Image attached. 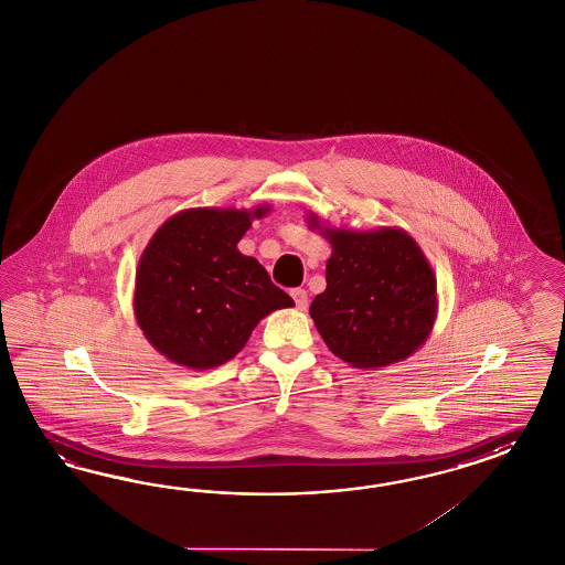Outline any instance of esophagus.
Here are the masks:
<instances>
[{
  "instance_id": "1",
  "label": "esophagus",
  "mask_w": 565,
  "mask_h": 565,
  "mask_svg": "<svg viewBox=\"0 0 565 565\" xmlns=\"http://www.w3.org/2000/svg\"><path fill=\"white\" fill-rule=\"evenodd\" d=\"M291 298H294L298 310H306V308H308V294H306V289H291Z\"/></svg>"
}]
</instances>
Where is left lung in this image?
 Segmentation results:
<instances>
[{
  "instance_id": "8db88e82",
  "label": "left lung",
  "mask_w": 565,
  "mask_h": 565,
  "mask_svg": "<svg viewBox=\"0 0 565 565\" xmlns=\"http://www.w3.org/2000/svg\"><path fill=\"white\" fill-rule=\"evenodd\" d=\"M332 253L327 289L310 317L327 347L359 370H380L411 358L437 320V279L423 248L398 226L332 228L306 216Z\"/></svg>"
}]
</instances>
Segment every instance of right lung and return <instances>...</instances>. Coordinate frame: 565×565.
<instances>
[{
    "label": "right lung",
    "instance_id": "right-lung-1",
    "mask_svg": "<svg viewBox=\"0 0 565 565\" xmlns=\"http://www.w3.org/2000/svg\"><path fill=\"white\" fill-rule=\"evenodd\" d=\"M271 206L190 207L167 218L138 262L135 317L145 339L188 370H212L274 310L294 306L236 245Z\"/></svg>",
    "mask_w": 565,
    "mask_h": 565
}]
</instances>
